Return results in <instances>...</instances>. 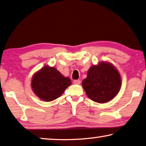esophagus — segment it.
<instances>
[{
  "label": "esophagus",
  "instance_id": "1",
  "mask_svg": "<svg viewBox=\"0 0 146 146\" xmlns=\"http://www.w3.org/2000/svg\"><path fill=\"white\" fill-rule=\"evenodd\" d=\"M80 82H81V81L80 80H75L73 81V84L79 85V84H80Z\"/></svg>",
  "mask_w": 146,
  "mask_h": 146
}]
</instances>
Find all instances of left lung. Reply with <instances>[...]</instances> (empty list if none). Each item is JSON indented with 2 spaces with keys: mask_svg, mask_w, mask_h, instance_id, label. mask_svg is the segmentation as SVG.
Here are the masks:
<instances>
[{
  "mask_svg": "<svg viewBox=\"0 0 146 146\" xmlns=\"http://www.w3.org/2000/svg\"><path fill=\"white\" fill-rule=\"evenodd\" d=\"M87 96L94 102L105 103L117 96L121 87V76L112 63L101 61L92 65L82 82Z\"/></svg>",
  "mask_w": 146,
  "mask_h": 146,
  "instance_id": "1",
  "label": "left lung"
}]
</instances>
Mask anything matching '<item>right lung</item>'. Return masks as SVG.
Returning <instances> with one entry per match:
<instances>
[{
  "mask_svg": "<svg viewBox=\"0 0 146 146\" xmlns=\"http://www.w3.org/2000/svg\"><path fill=\"white\" fill-rule=\"evenodd\" d=\"M71 84L70 78L63 76L56 68L45 65L33 75L31 86L39 99L52 102L61 96Z\"/></svg>",
  "mask_w": 146,
  "mask_h": 146,
  "instance_id": "add662e5",
  "label": "right lung"
}]
</instances>
